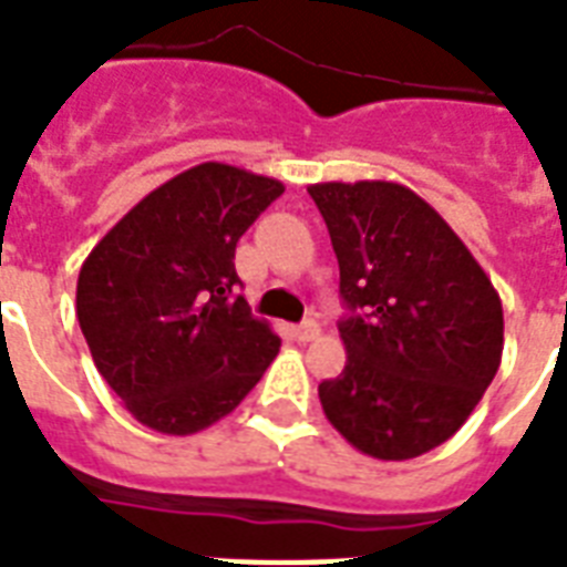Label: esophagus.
<instances>
[{
    "mask_svg": "<svg viewBox=\"0 0 567 567\" xmlns=\"http://www.w3.org/2000/svg\"><path fill=\"white\" fill-rule=\"evenodd\" d=\"M318 336H320V327L315 323V320H306V323H300V327H293V338L302 341V344H306V341H315Z\"/></svg>",
    "mask_w": 567,
    "mask_h": 567,
    "instance_id": "esophagus-1",
    "label": "esophagus"
}]
</instances>
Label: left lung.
<instances>
[{"mask_svg":"<svg viewBox=\"0 0 567 567\" xmlns=\"http://www.w3.org/2000/svg\"><path fill=\"white\" fill-rule=\"evenodd\" d=\"M347 315L344 371L320 382L329 423L364 456L430 453L471 417L503 355V306L471 249L396 182L309 185Z\"/></svg>","mask_w":567,"mask_h":567,"instance_id":"8db88e82","label":"left lung"}]
</instances>
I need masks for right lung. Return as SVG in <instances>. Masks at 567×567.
Instances as JSON below:
<instances>
[{
    "mask_svg": "<svg viewBox=\"0 0 567 567\" xmlns=\"http://www.w3.org/2000/svg\"><path fill=\"white\" fill-rule=\"evenodd\" d=\"M282 182L205 162L146 194L91 249L75 318L93 364L132 417L194 435L235 409L279 336L235 297V247Z\"/></svg>",
    "mask_w": 567,
    "mask_h": 567,
    "instance_id": "add662e5",
    "label": "right lung"
}]
</instances>
